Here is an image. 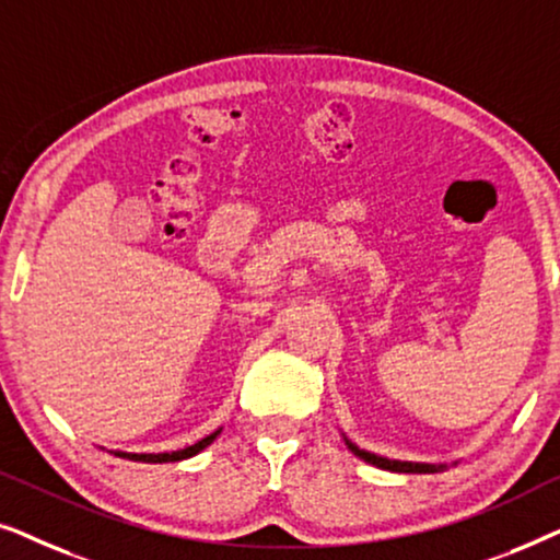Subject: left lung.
<instances>
[{
  "label": "left lung",
  "mask_w": 560,
  "mask_h": 560,
  "mask_svg": "<svg viewBox=\"0 0 560 560\" xmlns=\"http://www.w3.org/2000/svg\"><path fill=\"white\" fill-rule=\"evenodd\" d=\"M343 443H347V448L357 458H362V462L377 466V469H385V471H395V474H435V471H446L448 469V464H420V462H400V458L377 456V454H372V451L359 448L357 443H351L347 439V435H343ZM454 464H458V462H454ZM454 464H451V466H454Z\"/></svg>",
  "instance_id": "obj_1"
}]
</instances>
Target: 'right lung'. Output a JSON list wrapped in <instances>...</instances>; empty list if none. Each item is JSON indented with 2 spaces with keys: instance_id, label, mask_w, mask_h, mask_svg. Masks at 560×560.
I'll list each match as a JSON object with an SVG mask.
<instances>
[{
  "instance_id": "1",
  "label": "right lung",
  "mask_w": 560,
  "mask_h": 560,
  "mask_svg": "<svg viewBox=\"0 0 560 560\" xmlns=\"http://www.w3.org/2000/svg\"><path fill=\"white\" fill-rule=\"evenodd\" d=\"M221 433V428H217L211 435H206L194 446H186V448H178V451H165V454H129V451H109V454L119 456V458H129V462H142V464H171V462H183V458H190L196 454H201L203 448H209L213 441H217V435Z\"/></svg>"
}]
</instances>
